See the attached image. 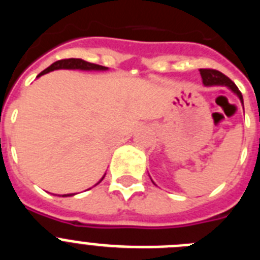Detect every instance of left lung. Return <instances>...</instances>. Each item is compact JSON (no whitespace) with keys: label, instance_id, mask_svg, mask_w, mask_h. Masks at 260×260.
<instances>
[{"label":"left lung","instance_id":"1","mask_svg":"<svg viewBox=\"0 0 260 260\" xmlns=\"http://www.w3.org/2000/svg\"><path fill=\"white\" fill-rule=\"evenodd\" d=\"M202 75V79H203V83L206 86H226L228 88H231L236 95L240 98L241 103L243 104V99L242 93L238 89V87L229 79L226 75H224L220 71L215 70V69H199Z\"/></svg>","mask_w":260,"mask_h":260}]
</instances>
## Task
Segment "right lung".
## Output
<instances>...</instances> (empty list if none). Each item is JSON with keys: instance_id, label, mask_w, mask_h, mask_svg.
<instances>
[{"instance_id": "right-lung-1", "label": "right lung", "mask_w": 260, "mask_h": 260, "mask_svg": "<svg viewBox=\"0 0 260 260\" xmlns=\"http://www.w3.org/2000/svg\"><path fill=\"white\" fill-rule=\"evenodd\" d=\"M58 69H79V70H107L108 68H105V66H102V65H96V63H91V62L83 61V59H80V58H65V59H59V61H56L54 63H52L49 68L45 69L44 71H41L38 77L47 74V73H49V71L58 70ZM104 177H105V174H104ZM104 177H103L102 180L99 181L98 183L102 182V181L104 180ZM98 183H96V185H98ZM71 195H73V194H65V195H62V197H71Z\"/></svg>"}]
</instances>
